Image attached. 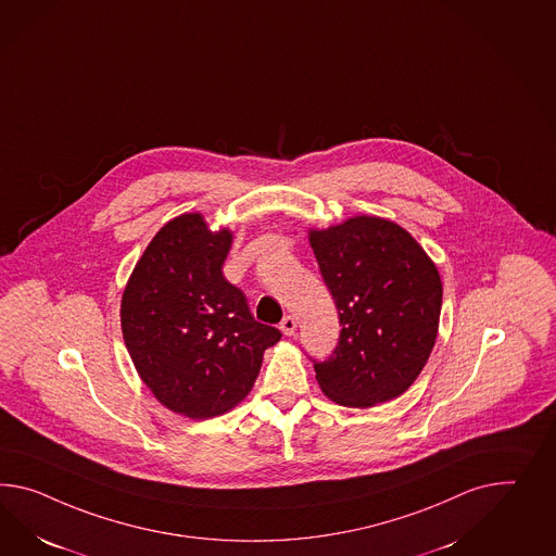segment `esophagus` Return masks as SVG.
Wrapping results in <instances>:
<instances>
[{
    "label": "esophagus",
    "mask_w": 556,
    "mask_h": 556,
    "mask_svg": "<svg viewBox=\"0 0 556 556\" xmlns=\"http://www.w3.org/2000/svg\"><path fill=\"white\" fill-rule=\"evenodd\" d=\"M296 318L294 316H285L282 318V323H280V328H282V332H285L286 337H292L294 332H296Z\"/></svg>",
    "instance_id": "1"
}]
</instances>
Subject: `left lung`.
I'll return each instance as SVG.
<instances>
[{"instance_id": "1", "label": "left lung", "mask_w": 556, "mask_h": 556, "mask_svg": "<svg viewBox=\"0 0 556 556\" xmlns=\"http://www.w3.org/2000/svg\"><path fill=\"white\" fill-rule=\"evenodd\" d=\"M341 334L325 361L313 358L328 397L372 407L399 397L426 367L442 313V280L424 248L397 224L358 215L311 231Z\"/></svg>"}]
</instances>
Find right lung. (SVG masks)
<instances>
[{"label": "right lung", "instance_id": "right-lung-1", "mask_svg": "<svg viewBox=\"0 0 556 556\" xmlns=\"http://www.w3.org/2000/svg\"><path fill=\"white\" fill-rule=\"evenodd\" d=\"M231 233H212L200 214L179 215L147 245L128 278L121 325L128 355L172 412L207 419L254 387L264 351L282 332L250 313L224 278Z\"/></svg>", "mask_w": 556, "mask_h": 556}]
</instances>
